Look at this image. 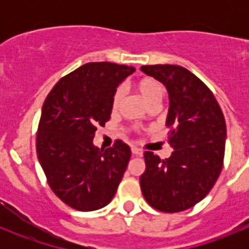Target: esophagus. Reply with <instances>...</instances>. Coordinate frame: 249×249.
Returning <instances> with one entry per match:
<instances>
[{
	"instance_id": "34e87169",
	"label": "esophagus",
	"mask_w": 249,
	"mask_h": 249,
	"mask_svg": "<svg viewBox=\"0 0 249 249\" xmlns=\"http://www.w3.org/2000/svg\"><path fill=\"white\" fill-rule=\"evenodd\" d=\"M131 152H132V154L139 155V157H141V155L143 154L142 149H140V148H137V147H132V148H131Z\"/></svg>"
}]
</instances>
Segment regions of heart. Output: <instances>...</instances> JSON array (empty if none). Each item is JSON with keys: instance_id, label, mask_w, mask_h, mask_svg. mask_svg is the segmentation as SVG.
I'll return each mask as SVG.
<instances>
[{"instance_id": "obj_1", "label": "heart", "mask_w": 249, "mask_h": 249, "mask_svg": "<svg viewBox=\"0 0 249 249\" xmlns=\"http://www.w3.org/2000/svg\"><path fill=\"white\" fill-rule=\"evenodd\" d=\"M137 91L142 96V99L147 102L148 105L157 104V102H161L162 97H164V88L160 84L158 80L153 79V78H144L139 84L136 85ZM123 97H124V90L122 88L115 90L114 95L112 99V109L113 112H117L119 109L120 105L123 102Z\"/></svg>"}]
</instances>
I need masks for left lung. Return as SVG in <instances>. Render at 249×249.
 I'll return each instance as SVG.
<instances>
[{
    "label": "left lung",
    "instance_id": "left-lung-1",
    "mask_svg": "<svg viewBox=\"0 0 249 249\" xmlns=\"http://www.w3.org/2000/svg\"><path fill=\"white\" fill-rule=\"evenodd\" d=\"M141 71L166 87L170 108L166 125L173 152L161 160L144 152L142 194L153 208L176 213L200 202L223 169L227 125L207 85L177 65H147Z\"/></svg>",
    "mask_w": 249,
    "mask_h": 249
}]
</instances>
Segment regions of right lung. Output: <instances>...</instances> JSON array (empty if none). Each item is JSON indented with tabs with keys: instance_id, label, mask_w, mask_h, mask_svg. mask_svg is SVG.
Here are the masks:
<instances>
[{
	"instance_id": "1",
	"label": "right lung",
	"mask_w": 249,
	"mask_h": 249,
	"mask_svg": "<svg viewBox=\"0 0 249 249\" xmlns=\"http://www.w3.org/2000/svg\"><path fill=\"white\" fill-rule=\"evenodd\" d=\"M135 67L89 62L62 77L48 94L37 130L39 164L54 194L77 211L108 205L127 167L131 150L117 140L100 149L92 140L112 113L118 85Z\"/></svg>"
}]
</instances>
